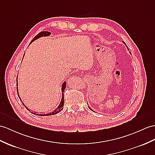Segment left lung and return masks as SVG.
Here are the masks:
<instances>
[{
  "instance_id": "obj_1",
  "label": "left lung",
  "mask_w": 155,
  "mask_h": 155,
  "mask_svg": "<svg viewBox=\"0 0 155 155\" xmlns=\"http://www.w3.org/2000/svg\"><path fill=\"white\" fill-rule=\"evenodd\" d=\"M123 43H124V44H125V45H126V43H124V42H123ZM126 47H127V46H126ZM88 107H89V109H91V110H92V111H93V110H92V109H91V108H90V107H89V106H88Z\"/></svg>"
}]
</instances>
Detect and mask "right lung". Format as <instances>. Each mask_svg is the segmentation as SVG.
Here are the masks:
<instances>
[{"label":"right lung","mask_w":155,"mask_h":155,"mask_svg":"<svg viewBox=\"0 0 155 155\" xmlns=\"http://www.w3.org/2000/svg\"><path fill=\"white\" fill-rule=\"evenodd\" d=\"M51 34V33L48 32V31H41L40 33H39L37 35L34 37V38L33 39V40L31 41V43L33 42V41H34L35 40L39 39V37H47V36H49ZM17 85H18V81H17ZM66 82L64 81L62 84V99H61V102H60V104L58 105V107L56 108L55 110L54 111H52V112H49V113H47V114H39V113H37V112H33L32 111H31L30 110H29V109L26 107L25 105L24 104V106L28 109V110H29L30 112H31L32 114H36V115H38V116H51V115H54V114H58V112H60L61 110H62V109L64 108V90L66 89ZM17 92H18V97H19V99H20L21 100V99L20 98V96H19V94H18V86H17ZM22 104H24L23 103H22Z\"/></svg>","instance_id":"add662e5"}]
</instances>
